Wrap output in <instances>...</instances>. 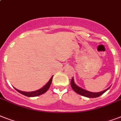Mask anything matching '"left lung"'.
I'll return each instance as SVG.
<instances>
[{
	"label": "left lung",
	"instance_id": "8db88e82",
	"mask_svg": "<svg viewBox=\"0 0 121 121\" xmlns=\"http://www.w3.org/2000/svg\"><path fill=\"white\" fill-rule=\"evenodd\" d=\"M71 86H72V89L76 92V93H77L78 94H79V95H81L84 96V97H88V98H96L98 97H99L101 95L105 92L107 91L108 89H109L110 87H109L108 88H107L106 90H104L102 92H97V93H95V92H88L87 90H85L84 89H83V88H80L79 86H78L75 83L73 80V78H72V80H71Z\"/></svg>",
	"mask_w": 121,
	"mask_h": 121
}]
</instances>
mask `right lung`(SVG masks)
<instances>
[{
	"mask_svg": "<svg viewBox=\"0 0 121 121\" xmlns=\"http://www.w3.org/2000/svg\"><path fill=\"white\" fill-rule=\"evenodd\" d=\"M53 77L51 78V79L49 80V82H48L47 83H46V84L43 87V88H40L39 90H36V91L26 92H22V91L19 90H17V89H16V88H15V89H16L18 92H19L20 94H22V95H24L27 96V97H36V96L40 95H41V94H43L44 93H45V92H46L48 89H49V86H50V85H51V82H52Z\"/></svg>",
	"mask_w": 121,
	"mask_h": 121,
	"instance_id": "add662e5",
	"label": "right lung"
}]
</instances>
